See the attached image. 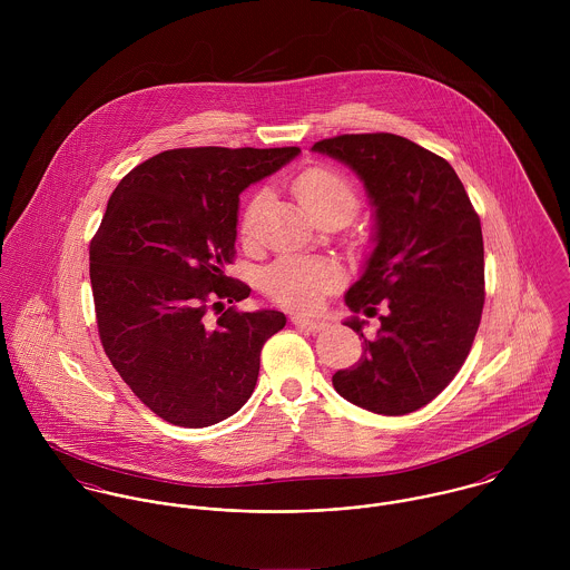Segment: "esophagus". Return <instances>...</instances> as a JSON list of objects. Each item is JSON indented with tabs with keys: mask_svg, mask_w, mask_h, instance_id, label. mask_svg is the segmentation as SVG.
Returning a JSON list of instances; mask_svg holds the SVG:
<instances>
[{
	"mask_svg": "<svg viewBox=\"0 0 570 570\" xmlns=\"http://www.w3.org/2000/svg\"><path fill=\"white\" fill-rule=\"evenodd\" d=\"M292 323L298 326V328H305V331H323L325 328V321H314V318H305V316H294Z\"/></svg>",
	"mask_w": 570,
	"mask_h": 570,
	"instance_id": "obj_1",
	"label": "esophagus"
}]
</instances>
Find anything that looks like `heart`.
Listing matches in <instances>:
<instances>
[{
  "mask_svg": "<svg viewBox=\"0 0 570 570\" xmlns=\"http://www.w3.org/2000/svg\"><path fill=\"white\" fill-rule=\"evenodd\" d=\"M292 188L305 213L318 224L333 217L348 222L360 204L353 181L331 166H312L303 170L294 179ZM265 193L258 190L245 206L242 219V237L245 244H252L256 237V224L265 208ZM337 283V267L323 258L283 256L274 261L263 274L265 294L274 303L298 312H309L318 307L326 292H331Z\"/></svg>",
  "mask_w": 570,
  "mask_h": 570,
  "instance_id": "b5f03b06",
  "label": "heart"
}]
</instances>
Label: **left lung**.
<instances>
[{"label":"left lung","instance_id":"8db88e82","mask_svg":"<svg viewBox=\"0 0 570 570\" xmlns=\"http://www.w3.org/2000/svg\"><path fill=\"white\" fill-rule=\"evenodd\" d=\"M357 173L375 206V247L344 303L377 314L362 357L333 375L351 404L407 414L430 404L461 371L481 325L485 249L481 219L454 168L395 134H346L312 147Z\"/></svg>","mask_w":570,"mask_h":570}]
</instances>
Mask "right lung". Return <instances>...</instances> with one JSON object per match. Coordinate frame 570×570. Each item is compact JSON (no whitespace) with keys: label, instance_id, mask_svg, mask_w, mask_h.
Instances as JSON below:
<instances>
[{"label":"right lung","instance_id":"add662e5","mask_svg":"<svg viewBox=\"0 0 570 570\" xmlns=\"http://www.w3.org/2000/svg\"><path fill=\"white\" fill-rule=\"evenodd\" d=\"M301 154L283 149H170L129 170L89 244L102 348L136 397L164 421L206 428L249 400L261 348L287 318L276 309L210 308L249 296L226 276L239 195Z\"/></svg>","mask_w":570,"mask_h":570}]
</instances>
